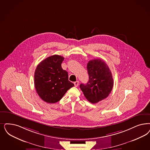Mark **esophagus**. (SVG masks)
Wrapping results in <instances>:
<instances>
[{"instance_id": "esophagus-1", "label": "esophagus", "mask_w": 150, "mask_h": 150, "mask_svg": "<svg viewBox=\"0 0 150 150\" xmlns=\"http://www.w3.org/2000/svg\"><path fill=\"white\" fill-rule=\"evenodd\" d=\"M74 85H75V87H78V85H79V81H76L74 82Z\"/></svg>"}]
</instances>
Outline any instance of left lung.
I'll list each match as a JSON object with an SVG mask.
<instances>
[{
    "label": "left lung",
    "instance_id": "1",
    "mask_svg": "<svg viewBox=\"0 0 150 150\" xmlns=\"http://www.w3.org/2000/svg\"><path fill=\"white\" fill-rule=\"evenodd\" d=\"M89 80L80 88L88 101L96 103L106 98L112 91L114 80L108 65L100 59L90 60L87 64Z\"/></svg>",
    "mask_w": 150,
    "mask_h": 150
}]
</instances>
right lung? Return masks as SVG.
Instances as JSON below:
<instances>
[{
    "instance_id": "obj_1",
    "label": "right lung",
    "mask_w": 150,
    "mask_h": 150,
    "mask_svg": "<svg viewBox=\"0 0 150 150\" xmlns=\"http://www.w3.org/2000/svg\"><path fill=\"white\" fill-rule=\"evenodd\" d=\"M64 57L54 55L47 57L37 66L34 85L40 98L47 103L60 101L67 90L74 86L68 80V73L63 70Z\"/></svg>"
}]
</instances>
